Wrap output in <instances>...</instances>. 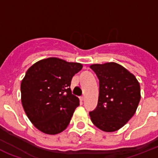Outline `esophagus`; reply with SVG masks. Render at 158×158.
Instances as JSON below:
<instances>
[{
  "mask_svg": "<svg viewBox=\"0 0 158 158\" xmlns=\"http://www.w3.org/2000/svg\"><path fill=\"white\" fill-rule=\"evenodd\" d=\"M84 96L80 97V101H84Z\"/></svg>",
  "mask_w": 158,
  "mask_h": 158,
  "instance_id": "esophagus-1",
  "label": "esophagus"
}]
</instances>
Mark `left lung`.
Here are the masks:
<instances>
[{
    "label": "left lung",
    "instance_id": "8db88e82",
    "mask_svg": "<svg viewBox=\"0 0 158 158\" xmlns=\"http://www.w3.org/2000/svg\"><path fill=\"white\" fill-rule=\"evenodd\" d=\"M99 79L96 109L89 113L94 125L105 132L122 128L136 112L141 94L132 73L115 62L90 65Z\"/></svg>",
    "mask_w": 158,
    "mask_h": 158
}]
</instances>
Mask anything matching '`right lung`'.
Segmentation results:
<instances>
[{"label": "right lung", "instance_id": "1", "mask_svg": "<svg viewBox=\"0 0 158 158\" xmlns=\"http://www.w3.org/2000/svg\"><path fill=\"white\" fill-rule=\"evenodd\" d=\"M83 64L58 57L38 60L28 68L20 84L21 102L32 124L41 132L54 135L69 125L79 99L70 83Z\"/></svg>", "mask_w": 158, "mask_h": 158}]
</instances>
